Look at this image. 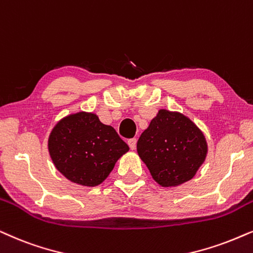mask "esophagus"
Returning a JSON list of instances; mask_svg holds the SVG:
<instances>
[{"label":"esophagus","instance_id":"obj_1","mask_svg":"<svg viewBox=\"0 0 253 253\" xmlns=\"http://www.w3.org/2000/svg\"><path fill=\"white\" fill-rule=\"evenodd\" d=\"M127 144H129V146H130L131 150H134V149H136L137 139L136 138H131V139L127 140Z\"/></svg>","mask_w":253,"mask_h":253}]
</instances>
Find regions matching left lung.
I'll list each match as a JSON object with an SVG mask.
<instances>
[{"label":"left lung","instance_id":"8db88e82","mask_svg":"<svg viewBox=\"0 0 253 253\" xmlns=\"http://www.w3.org/2000/svg\"><path fill=\"white\" fill-rule=\"evenodd\" d=\"M137 152L162 187L189 181L205 163L208 145L195 123L178 111L160 109L137 142Z\"/></svg>","mask_w":253,"mask_h":253}]
</instances>
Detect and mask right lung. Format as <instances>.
<instances>
[{"label":"right lung","mask_w":253,"mask_h":253,"mask_svg":"<svg viewBox=\"0 0 253 253\" xmlns=\"http://www.w3.org/2000/svg\"><path fill=\"white\" fill-rule=\"evenodd\" d=\"M47 145L55 169L70 181L86 187L102 183L117 160L129 151L113 126L86 111L59 121Z\"/></svg>","instance_id":"right-lung-1"}]
</instances>
